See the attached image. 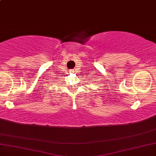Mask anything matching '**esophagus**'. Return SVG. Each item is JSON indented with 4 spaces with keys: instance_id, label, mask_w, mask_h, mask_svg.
I'll return each mask as SVG.
<instances>
[{
    "instance_id": "esophagus-1",
    "label": "esophagus",
    "mask_w": 156,
    "mask_h": 156,
    "mask_svg": "<svg viewBox=\"0 0 156 156\" xmlns=\"http://www.w3.org/2000/svg\"><path fill=\"white\" fill-rule=\"evenodd\" d=\"M74 72H75L74 70H69V73H74Z\"/></svg>"
}]
</instances>
